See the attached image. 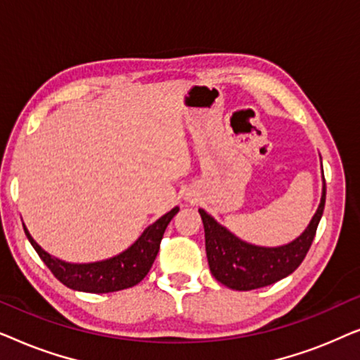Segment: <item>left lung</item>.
Returning a JSON list of instances; mask_svg holds the SVG:
<instances>
[{
	"label": "left lung",
	"mask_w": 360,
	"mask_h": 360,
	"mask_svg": "<svg viewBox=\"0 0 360 360\" xmlns=\"http://www.w3.org/2000/svg\"><path fill=\"white\" fill-rule=\"evenodd\" d=\"M326 201V181L323 176V195L318 211L304 233L280 248H260L244 243L229 233L224 226L216 223L214 218L198 210L205 226L206 257L213 277L226 287L248 292L260 287H267L295 272L307 257L311 248L319 219L323 216Z\"/></svg>",
	"instance_id": "obj_1"
}]
</instances>
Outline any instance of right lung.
<instances>
[{
  "instance_id": "1",
  "label": "right lung",
  "mask_w": 360,
  "mask_h": 360,
  "mask_svg": "<svg viewBox=\"0 0 360 360\" xmlns=\"http://www.w3.org/2000/svg\"><path fill=\"white\" fill-rule=\"evenodd\" d=\"M179 206H175L174 210L157 219L154 224H150L124 252L91 264H68L52 257L31 238L26 226H24V233L32 248L36 249L39 257L42 259V262L53 274V277L60 280L65 287L86 293H111L134 287L149 274L157 252H159L160 240L164 238L167 226L179 213Z\"/></svg>"
}]
</instances>
